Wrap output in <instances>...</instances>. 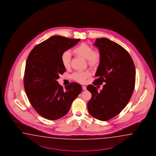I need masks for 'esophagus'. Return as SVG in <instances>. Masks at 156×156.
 <instances>
[{
    "label": "esophagus",
    "mask_w": 156,
    "mask_h": 156,
    "mask_svg": "<svg viewBox=\"0 0 156 156\" xmlns=\"http://www.w3.org/2000/svg\"><path fill=\"white\" fill-rule=\"evenodd\" d=\"M82 87H83V90H86V87L85 86H82Z\"/></svg>",
    "instance_id": "34e87169"
}]
</instances>
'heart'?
<instances>
[{
    "instance_id": "1",
    "label": "heart",
    "mask_w": 156,
    "mask_h": 156,
    "mask_svg": "<svg viewBox=\"0 0 156 156\" xmlns=\"http://www.w3.org/2000/svg\"><path fill=\"white\" fill-rule=\"evenodd\" d=\"M73 52L75 55L85 58L90 67H95L99 64L101 61V54L98 50H94L93 48L85 43H82L73 49ZM71 54L66 51L61 55V61L63 67L67 69L70 67ZM91 76L89 71L76 72L73 75V79L80 83L85 82L86 80Z\"/></svg>"
}]
</instances>
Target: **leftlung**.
<instances>
[{"mask_svg":"<svg viewBox=\"0 0 156 156\" xmlns=\"http://www.w3.org/2000/svg\"><path fill=\"white\" fill-rule=\"evenodd\" d=\"M94 45L101 54L94 85L105 83L103 89L92 85L87 87L92 97L87 103L89 113L95 119L107 121L119 114L133 92L136 69L130 55L119 44L107 38L96 40Z\"/></svg>","mask_w":156,"mask_h":156,"instance_id":"left-lung-1","label":"left lung"}]
</instances>
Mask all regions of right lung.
<instances>
[{"mask_svg": "<svg viewBox=\"0 0 156 156\" xmlns=\"http://www.w3.org/2000/svg\"><path fill=\"white\" fill-rule=\"evenodd\" d=\"M80 39L53 36L37 45L28 56L25 69V91L31 106L46 119L56 120L66 115L82 86L71 83L63 89L57 80L65 72L62 54Z\"/></svg>", "mask_w": 156, "mask_h": 156, "instance_id": "1", "label": "right lung"}]
</instances>
